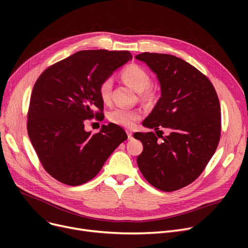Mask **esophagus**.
<instances>
[{"label": "esophagus", "mask_w": 248, "mask_h": 248, "mask_svg": "<svg viewBox=\"0 0 248 248\" xmlns=\"http://www.w3.org/2000/svg\"><path fill=\"white\" fill-rule=\"evenodd\" d=\"M126 135H127L128 140H132L133 139V132L132 131H129V129H126Z\"/></svg>", "instance_id": "34e87169"}]
</instances>
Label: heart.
I'll use <instances>...</instances> for the list:
<instances>
[{
	"label": "heart",
	"instance_id": "obj_1",
	"mask_svg": "<svg viewBox=\"0 0 248 248\" xmlns=\"http://www.w3.org/2000/svg\"><path fill=\"white\" fill-rule=\"evenodd\" d=\"M123 80L138 93H141L144 98L153 96L151 88V76L149 72L138 64H131L121 73ZM112 80L108 77L103 79L98 86V94L103 102H108L111 98ZM141 117V111L139 109H129L124 108H116L109 111L108 120L114 124L124 127H132L136 122Z\"/></svg>",
	"mask_w": 248,
	"mask_h": 248
}]
</instances>
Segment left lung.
Instances as JSON below:
<instances>
[{
    "label": "left lung",
    "mask_w": 248,
    "mask_h": 248,
    "mask_svg": "<svg viewBox=\"0 0 248 248\" xmlns=\"http://www.w3.org/2000/svg\"><path fill=\"white\" fill-rule=\"evenodd\" d=\"M136 58L157 74L162 93L142 125L154 128L155 134L162 126L170 131L165 137L157 134L161 141L153 132L135 133L144 146L137 163L152 186L176 191L201 175L217 149L219 99L208 77L183 59L149 52Z\"/></svg>",
    "instance_id": "8db88e82"
}]
</instances>
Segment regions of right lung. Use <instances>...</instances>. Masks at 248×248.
I'll use <instances>...</instances> for the list:
<instances>
[{"instance_id": "obj_1", "label": "right lung", "mask_w": 248, "mask_h": 248, "mask_svg": "<svg viewBox=\"0 0 248 248\" xmlns=\"http://www.w3.org/2000/svg\"><path fill=\"white\" fill-rule=\"evenodd\" d=\"M132 58L128 51H78L51 65L35 82L28 135L45 171L61 183L78 186L94 178L127 139L117 124L91 134L84 122L103 115L98 86Z\"/></svg>"}]
</instances>
